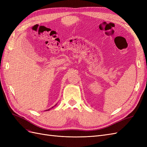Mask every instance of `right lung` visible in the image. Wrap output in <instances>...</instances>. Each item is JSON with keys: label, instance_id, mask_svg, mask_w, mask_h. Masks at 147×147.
I'll use <instances>...</instances> for the list:
<instances>
[{"label": "right lung", "instance_id": "1", "mask_svg": "<svg viewBox=\"0 0 147 147\" xmlns=\"http://www.w3.org/2000/svg\"><path fill=\"white\" fill-rule=\"evenodd\" d=\"M56 105H55V106H56ZM55 106H53V107H51V109H52V108H53V107H55ZM48 109V110H46V111H48V110H50V109Z\"/></svg>", "mask_w": 147, "mask_h": 147}]
</instances>
